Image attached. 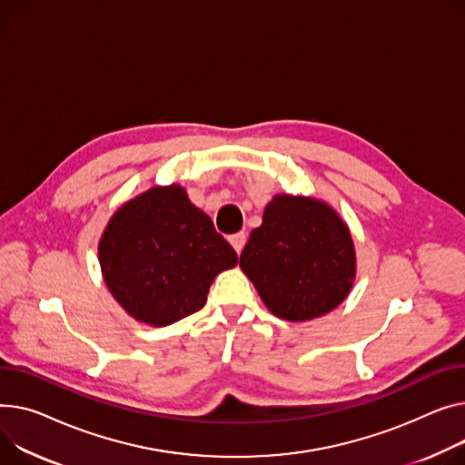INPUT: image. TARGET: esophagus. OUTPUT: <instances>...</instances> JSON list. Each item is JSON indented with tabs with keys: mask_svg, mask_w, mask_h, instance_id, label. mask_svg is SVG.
Listing matches in <instances>:
<instances>
[{
	"mask_svg": "<svg viewBox=\"0 0 465 465\" xmlns=\"http://www.w3.org/2000/svg\"><path fill=\"white\" fill-rule=\"evenodd\" d=\"M230 242H232V246L235 249V252H237V254H241L242 246H244V242H246V235H244V232H237V233H233V235H230Z\"/></svg>",
	"mask_w": 465,
	"mask_h": 465,
	"instance_id": "esophagus-1",
	"label": "esophagus"
}]
</instances>
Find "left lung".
<instances>
[{
	"label": "left lung",
	"mask_w": 465,
	"mask_h": 465,
	"mask_svg": "<svg viewBox=\"0 0 465 465\" xmlns=\"http://www.w3.org/2000/svg\"><path fill=\"white\" fill-rule=\"evenodd\" d=\"M239 265L274 316L306 322L346 299L355 249L348 226L327 203L282 194L265 207Z\"/></svg>",
	"instance_id": "8db88e82"
}]
</instances>
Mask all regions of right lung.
I'll use <instances>...</instances> for the list:
<instances>
[{"label": "right lung", "mask_w": 465, "mask_h": 465, "mask_svg": "<svg viewBox=\"0 0 465 465\" xmlns=\"http://www.w3.org/2000/svg\"><path fill=\"white\" fill-rule=\"evenodd\" d=\"M99 260L115 301L154 327L198 312L214 276L237 265L232 244L179 184L123 205L103 233Z\"/></svg>", "instance_id": "1"}]
</instances>
